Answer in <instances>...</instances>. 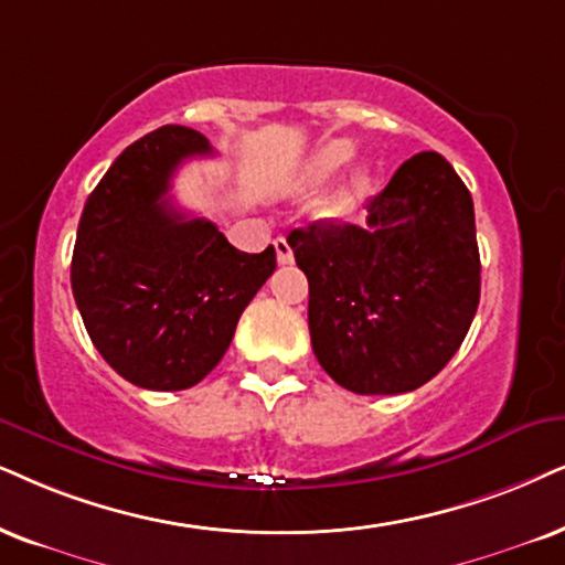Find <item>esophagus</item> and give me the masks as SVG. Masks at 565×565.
Returning <instances> with one entry per match:
<instances>
[{
	"mask_svg": "<svg viewBox=\"0 0 565 565\" xmlns=\"http://www.w3.org/2000/svg\"><path fill=\"white\" fill-rule=\"evenodd\" d=\"M274 247H276V258H278V263H281V266H287V263L295 260V253H291V245H289L287 237H276Z\"/></svg>",
	"mask_w": 565,
	"mask_h": 565,
	"instance_id": "34e87169",
	"label": "esophagus"
}]
</instances>
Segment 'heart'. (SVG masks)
<instances>
[{
  "label": "heart",
  "mask_w": 565,
  "mask_h": 565,
  "mask_svg": "<svg viewBox=\"0 0 565 565\" xmlns=\"http://www.w3.org/2000/svg\"><path fill=\"white\" fill-rule=\"evenodd\" d=\"M352 156H354V146L349 140L328 142V146L320 148V151L310 159V163H307L305 182L307 184H326L328 180H333V177L347 167ZM365 182H367L365 174H354V180L349 182V188L339 195V205L352 203V200L362 192V188H365Z\"/></svg>",
  "instance_id": "b5f03b06"
}]
</instances>
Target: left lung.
Returning <instances> with one entry per match:
<instances>
[{
    "label": "left lung",
    "mask_w": 565,
    "mask_h": 565,
    "mask_svg": "<svg viewBox=\"0 0 565 565\" xmlns=\"http://www.w3.org/2000/svg\"><path fill=\"white\" fill-rule=\"evenodd\" d=\"M365 209L367 226L316 221L289 234L310 284L312 352L347 391L406 394L448 365L475 320V205L451 163L425 151Z\"/></svg>",
    "instance_id": "obj_1"
}]
</instances>
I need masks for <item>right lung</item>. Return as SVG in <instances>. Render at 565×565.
I'll list each match as a JSON object with an SVG mask.
<instances>
[{
    "mask_svg": "<svg viewBox=\"0 0 565 565\" xmlns=\"http://www.w3.org/2000/svg\"><path fill=\"white\" fill-rule=\"evenodd\" d=\"M213 156L205 135L163 125L127 146L85 200L73 295L93 347L125 381L184 391L230 349L249 299L276 270L274 245L242 253L209 218L171 203L180 163Z\"/></svg>",
    "mask_w": 565,
    "mask_h": 565,
    "instance_id": "add662e5",
    "label": "right lung"
}]
</instances>
